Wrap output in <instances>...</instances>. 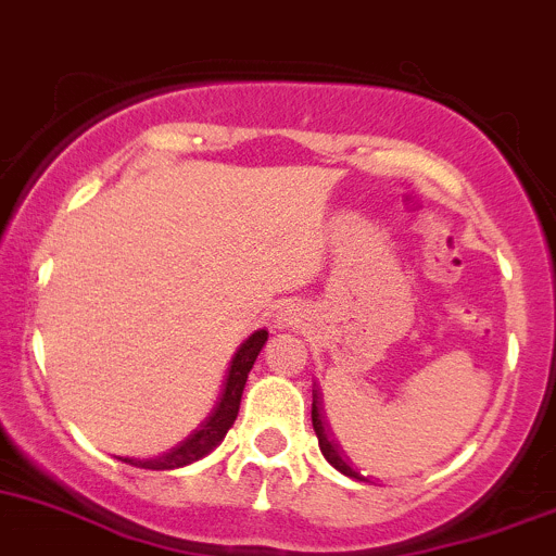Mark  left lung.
<instances>
[{
    "mask_svg": "<svg viewBox=\"0 0 556 556\" xmlns=\"http://www.w3.org/2000/svg\"><path fill=\"white\" fill-rule=\"evenodd\" d=\"M320 412H324V402H320V393L313 388V428H316L320 452H324V457L337 468V471L345 473V477H351V479H358V482H364L362 473H358L356 468L348 466L345 452H342L340 444H334V439H329V431H326V422H324V417H320Z\"/></svg>",
    "mask_w": 556,
    "mask_h": 556,
    "instance_id": "1",
    "label": "left lung"
}]
</instances>
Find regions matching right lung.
<instances>
[{"instance_id":"obj_1","label":"right lung","mask_w":556,"mask_h":556,"mask_svg":"<svg viewBox=\"0 0 556 556\" xmlns=\"http://www.w3.org/2000/svg\"><path fill=\"white\" fill-rule=\"evenodd\" d=\"M265 342L267 329L254 331L249 340L240 342L236 356H232L230 366H227L225 382H222V393L219 399H216L214 409L208 412V417L194 428L185 442H179L176 447L163 452V455L144 457V460H141V457H119V460L136 468H150V471H174V468L190 466V463L208 455L211 450L219 447L222 439L227 437V431H230L232 422H236L245 380H249L251 366H254L256 356H260V351L265 348Z\"/></svg>"}]
</instances>
